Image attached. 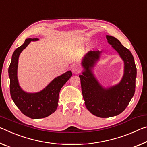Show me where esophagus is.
Listing matches in <instances>:
<instances>
[{
    "label": "esophagus",
    "mask_w": 147,
    "mask_h": 147,
    "mask_svg": "<svg viewBox=\"0 0 147 147\" xmlns=\"http://www.w3.org/2000/svg\"><path fill=\"white\" fill-rule=\"evenodd\" d=\"M71 71L74 74H78L80 73V67H79L78 65H74V66L72 67Z\"/></svg>",
    "instance_id": "34e87169"
}]
</instances>
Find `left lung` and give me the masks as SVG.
I'll list each match as a JSON object with an SVG mask.
<instances>
[{"instance_id":"left-lung-1","label":"left lung","mask_w":147,"mask_h":147,"mask_svg":"<svg viewBox=\"0 0 147 147\" xmlns=\"http://www.w3.org/2000/svg\"><path fill=\"white\" fill-rule=\"evenodd\" d=\"M107 42L118 52L124 61V74L119 83L105 88L93 72L99 61L102 51H90L84 56V70L80 78L85 105L93 115L100 118H109L122 113L135 94L137 69L134 56L115 37L107 35Z\"/></svg>"}]
</instances>
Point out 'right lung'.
<instances>
[{
    "instance_id": "1",
    "label": "right lung",
    "mask_w": 147,
    "mask_h": 147,
    "mask_svg": "<svg viewBox=\"0 0 147 147\" xmlns=\"http://www.w3.org/2000/svg\"><path fill=\"white\" fill-rule=\"evenodd\" d=\"M38 40V38H27L25 42L13 52L8 68L11 99L23 115L32 119L47 117L56 111L60 90L73 75L71 71H67L55 77L38 92L28 93L22 90L18 78L20 55L31 41Z\"/></svg>"
}]
</instances>
